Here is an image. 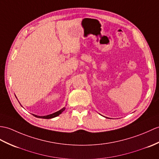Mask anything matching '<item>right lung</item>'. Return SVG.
<instances>
[{
    "mask_svg": "<svg viewBox=\"0 0 159 159\" xmlns=\"http://www.w3.org/2000/svg\"><path fill=\"white\" fill-rule=\"evenodd\" d=\"M20 105H21V104H20ZM65 109H66V107H64V108L59 110V111H57V112H54V113H53V114H49V115H47V116H37V115H36V114H33V115H34L35 117L40 118V119H53V118H55V117H56V116L60 115V114H61V112H62L63 111H64Z\"/></svg>",
    "mask_w": 159,
    "mask_h": 159,
    "instance_id": "right-lung-1",
    "label": "right lung"
}]
</instances>
